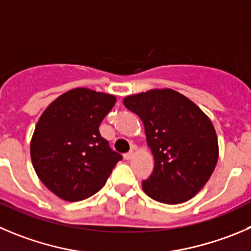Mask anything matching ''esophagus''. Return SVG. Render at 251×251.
<instances>
[{
    "instance_id": "1",
    "label": "esophagus",
    "mask_w": 251,
    "mask_h": 251,
    "mask_svg": "<svg viewBox=\"0 0 251 251\" xmlns=\"http://www.w3.org/2000/svg\"><path fill=\"white\" fill-rule=\"evenodd\" d=\"M133 154H135V152H133V150H130V151H128L127 153L124 154V157H125V160H131V158L133 157Z\"/></svg>"
}]
</instances>
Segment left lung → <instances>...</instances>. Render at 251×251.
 Segmentation results:
<instances>
[{
  "label": "left lung",
  "mask_w": 251,
  "mask_h": 251,
  "mask_svg": "<svg viewBox=\"0 0 251 251\" xmlns=\"http://www.w3.org/2000/svg\"><path fill=\"white\" fill-rule=\"evenodd\" d=\"M142 120L154 158L153 172L142 182L152 200L178 204L204 187L218 162V139L207 115L172 89H153L124 99Z\"/></svg>",
  "instance_id": "left-lung-1"
}]
</instances>
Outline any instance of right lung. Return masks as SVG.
<instances>
[{
    "mask_svg": "<svg viewBox=\"0 0 251 251\" xmlns=\"http://www.w3.org/2000/svg\"><path fill=\"white\" fill-rule=\"evenodd\" d=\"M116 102L111 94L86 88L67 91L41 115L30 158L44 186L68 202L99 192L123 156L112 151L99 126Z\"/></svg>",
    "mask_w": 251,
    "mask_h": 251,
    "instance_id": "1",
    "label": "right lung"
}]
</instances>
